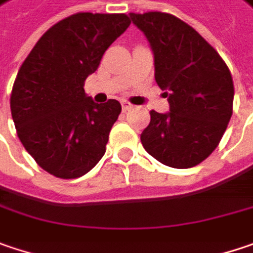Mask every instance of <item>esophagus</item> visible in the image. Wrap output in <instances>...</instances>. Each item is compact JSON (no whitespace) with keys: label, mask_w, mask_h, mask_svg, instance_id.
<instances>
[{"label":"esophagus","mask_w":253,"mask_h":253,"mask_svg":"<svg viewBox=\"0 0 253 253\" xmlns=\"http://www.w3.org/2000/svg\"><path fill=\"white\" fill-rule=\"evenodd\" d=\"M132 108H134V106H132L129 102H122V111H124V112H126V111H131Z\"/></svg>","instance_id":"1"}]
</instances>
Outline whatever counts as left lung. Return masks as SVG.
Listing matches in <instances>:
<instances>
[{
	"label": "left lung",
	"instance_id": "1",
	"mask_svg": "<svg viewBox=\"0 0 253 253\" xmlns=\"http://www.w3.org/2000/svg\"><path fill=\"white\" fill-rule=\"evenodd\" d=\"M154 53L155 82L170 112L151 111L141 134L145 151L164 166L190 169L216 150L233 112L235 87L219 53L187 23L167 12L129 14Z\"/></svg>",
	"mask_w": 253,
	"mask_h": 253
}]
</instances>
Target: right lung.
<instances>
[{"instance_id": "right-lung-1", "label": "right lung", "mask_w": 253, "mask_h": 253, "mask_svg": "<svg viewBox=\"0 0 253 253\" xmlns=\"http://www.w3.org/2000/svg\"><path fill=\"white\" fill-rule=\"evenodd\" d=\"M129 24L126 14H73L48 28L21 64L11 115L24 148L51 175L82 177L106 151L121 103H95L83 86Z\"/></svg>"}]
</instances>
